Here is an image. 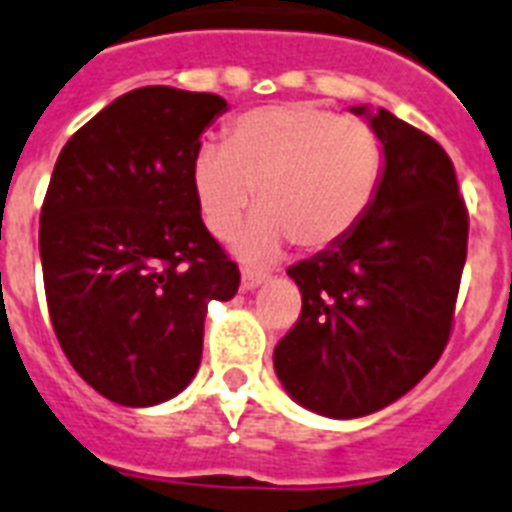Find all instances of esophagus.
<instances>
[{
	"label": "esophagus",
	"instance_id": "34e87169",
	"mask_svg": "<svg viewBox=\"0 0 512 512\" xmlns=\"http://www.w3.org/2000/svg\"><path fill=\"white\" fill-rule=\"evenodd\" d=\"M267 272H259V269H243V291H253L259 288L264 280H267Z\"/></svg>",
	"mask_w": 512,
	"mask_h": 512
}]
</instances>
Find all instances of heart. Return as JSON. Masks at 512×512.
<instances>
[{
  "instance_id": "obj_1",
  "label": "heart",
  "mask_w": 512,
  "mask_h": 512,
  "mask_svg": "<svg viewBox=\"0 0 512 512\" xmlns=\"http://www.w3.org/2000/svg\"><path fill=\"white\" fill-rule=\"evenodd\" d=\"M384 176L376 130L315 104L259 106L240 114L227 146L205 144L192 160V192L205 227L227 240L243 216H259L240 253L269 259L288 240L318 253L350 237L371 211Z\"/></svg>"
}]
</instances>
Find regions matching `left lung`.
I'll return each mask as SVG.
<instances>
[{
    "label": "left lung",
    "mask_w": 512,
    "mask_h": 512,
    "mask_svg": "<svg viewBox=\"0 0 512 512\" xmlns=\"http://www.w3.org/2000/svg\"><path fill=\"white\" fill-rule=\"evenodd\" d=\"M371 128L384 146L379 194L350 237L288 269L301 315L275 347L285 390L323 417L374 414L438 363L467 259L470 219L446 149L384 109Z\"/></svg>",
    "instance_id": "1"
}]
</instances>
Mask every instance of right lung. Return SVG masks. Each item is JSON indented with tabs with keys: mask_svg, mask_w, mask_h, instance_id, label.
I'll return each mask as SVG.
<instances>
[{
	"mask_svg": "<svg viewBox=\"0 0 512 512\" xmlns=\"http://www.w3.org/2000/svg\"><path fill=\"white\" fill-rule=\"evenodd\" d=\"M213 93L149 85L120 95L58 154L39 216L53 331L82 379L120 406H154L192 382L208 301L237 293V261L192 192Z\"/></svg>",
	"mask_w": 512,
	"mask_h": 512,
	"instance_id": "obj_1",
	"label": "right lung"
}]
</instances>
